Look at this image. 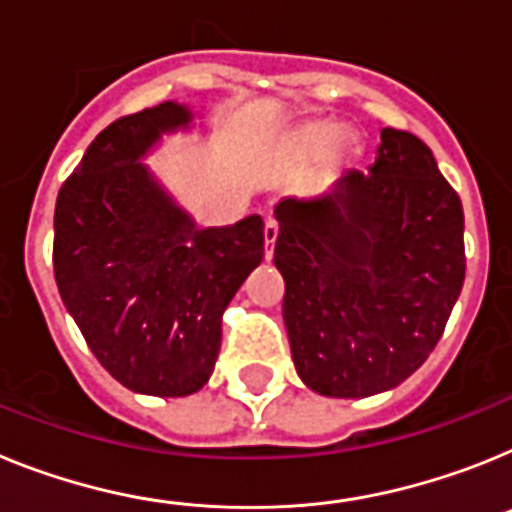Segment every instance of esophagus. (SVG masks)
<instances>
[{
  "label": "esophagus",
  "instance_id": "obj_1",
  "mask_svg": "<svg viewBox=\"0 0 512 512\" xmlns=\"http://www.w3.org/2000/svg\"><path fill=\"white\" fill-rule=\"evenodd\" d=\"M275 239H278V221L268 219L265 221V257H273Z\"/></svg>",
  "mask_w": 512,
  "mask_h": 512
}]
</instances>
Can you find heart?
<instances>
[{
  "mask_svg": "<svg viewBox=\"0 0 512 512\" xmlns=\"http://www.w3.org/2000/svg\"><path fill=\"white\" fill-rule=\"evenodd\" d=\"M345 141H348V131L345 128L332 126V123H319V126L306 128L304 136H301V149L322 151L335 144H345Z\"/></svg>",
  "mask_w": 512,
  "mask_h": 512,
  "instance_id": "obj_1",
  "label": "heart"
}]
</instances>
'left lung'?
<instances>
[{"mask_svg":"<svg viewBox=\"0 0 512 512\" xmlns=\"http://www.w3.org/2000/svg\"><path fill=\"white\" fill-rule=\"evenodd\" d=\"M275 219L283 322L309 389L371 397L428 361L466 273L464 208L428 146L384 128L368 175L286 198Z\"/></svg>","mask_w":512,"mask_h":512,"instance_id":"8db88e82","label":"left lung"}]
</instances>
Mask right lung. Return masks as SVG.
Instances as JSON below:
<instances>
[{
    "label": "right lung",
    "mask_w": 512,
    "mask_h": 512,
    "mask_svg": "<svg viewBox=\"0 0 512 512\" xmlns=\"http://www.w3.org/2000/svg\"><path fill=\"white\" fill-rule=\"evenodd\" d=\"M188 123L177 102L110 123L61 185L53 216L61 301L102 368L151 397H188L211 379L221 314L265 255L260 216L198 229L139 162Z\"/></svg>",
    "instance_id": "1"
}]
</instances>
